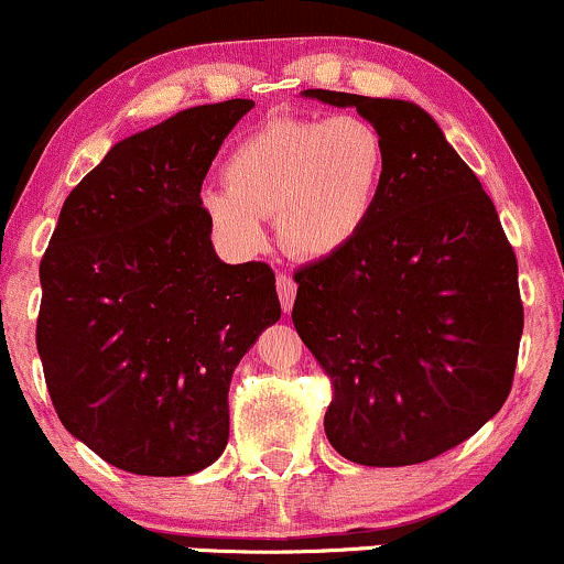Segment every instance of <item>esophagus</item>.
Listing matches in <instances>:
<instances>
[{"label": "esophagus", "mask_w": 564, "mask_h": 564, "mask_svg": "<svg viewBox=\"0 0 564 564\" xmlns=\"http://www.w3.org/2000/svg\"><path fill=\"white\" fill-rule=\"evenodd\" d=\"M275 286H278V296H281L283 313H289V311H292L294 296H296V283H294V278L286 275V272H278Z\"/></svg>", "instance_id": "esophagus-1"}]
</instances>
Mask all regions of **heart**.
I'll use <instances>...</instances> for the list:
<instances>
[{
  "label": "heart",
  "mask_w": 564,
  "mask_h": 564,
  "mask_svg": "<svg viewBox=\"0 0 564 564\" xmlns=\"http://www.w3.org/2000/svg\"><path fill=\"white\" fill-rule=\"evenodd\" d=\"M388 171V147L367 117L281 120L240 139L225 160L227 187L200 189V212L227 249L249 257L275 216L281 243L296 257L348 249L372 221Z\"/></svg>",
  "instance_id": "b5f03b06"
}]
</instances>
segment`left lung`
Listing matches in <instances>:
<instances>
[{
    "mask_svg": "<svg viewBox=\"0 0 564 564\" xmlns=\"http://www.w3.org/2000/svg\"><path fill=\"white\" fill-rule=\"evenodd\" d=\"M382 133L388 171L367 230L296 272L292 321L332 375L326 438L358 466H414L474 436L509 399L517 257L490 195L423 107L302 90Z\"/></svg>",
    "mask_w": 564,
    "mask_h": 564,
    "instance_id": "8db88e82",
    "label": "left lung"
}]
</instances>
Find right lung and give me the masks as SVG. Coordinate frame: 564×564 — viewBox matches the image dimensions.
I'll return each instance as SVG.
<instances>
[{
  "label": "right lung",
  "instance_id": "add662e5",
  "mask_svg": "<svg viewBox=\"0 0 564 564\" xmlns=\"http://www.w3.org/2000/svg\"><path fill=\"white\" fill-rule=\"evenodd\" d=\"M249 98L117 141L66 197L40 264L36 350L64 429L111 466L189 476L230 438V380L281 318L268 264L216 257L200 187Z\"/></svg>",
  "mask_w": 564,
  "mask_h": 564
}]
</instances>
